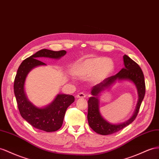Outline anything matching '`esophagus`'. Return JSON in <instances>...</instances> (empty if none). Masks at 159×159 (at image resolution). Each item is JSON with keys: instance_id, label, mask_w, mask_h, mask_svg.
Returning <instances> with one entry per match:
<instances>
[{"instance_id": "34e87169", "label": "esophagus", "mask_w": 159, "mask_h": 159, "mask_svg": "<svg viewBox=\"0 0 159 159\" xmlns=\"http://www.w3.org/2000/svg\"><path fill=\"white\" fill-rule=\"evenodd\" d=\"M85 97H86V95H85L83 93H79V94L76 95L77 98H84Z\"/></svg>"}]
</instances>
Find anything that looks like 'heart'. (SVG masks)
Returning <instances> with one entry per match:
<instances>
[{
	"label": "heart",
	"mask_w": 159,
	"mask_h": 159,
	"mask_svg": "<svg viewBox=\"0 0 159 159\" xmlns=\"http://www.w3.org/2000/svg\"><path fill=\"white\" fill-rule=\"evenodd\" d=\"M115 64L113 60L103 56L90 57L77 62L73 68L75 75L80 79L91 76V82L99 83L111 75Z\"/></svg>",
	"instance_id": "obj_1"
}]
</instances>
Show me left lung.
<instances>
[{
    "mask_svg": "<svg viewBox=\"0 0 159 159\" xmlns=\"http://www.w3.org/2000/svg\"><path fill=\"white\" fill-rule=\"evenodd\" d=\"M124 67L114 76L104 80L102 83L93 86L91 89V97L88 101L87 119L89 125L94 131L101 135H109L120 131L130 124L136 119L141 103L145 95V81L144 74L138 64L129 56H123ZM127 80L132 82L137 88L139 96L138 102L133 116L120 124H112L102 117L99 111V96L101 92L111 88L117 81Z\"/></svg>",
    "mask_w": 159,
    "mask_h": 159,
    "instance_id": "left-lung-1",
    "label": "left lung"
}]
</instances>
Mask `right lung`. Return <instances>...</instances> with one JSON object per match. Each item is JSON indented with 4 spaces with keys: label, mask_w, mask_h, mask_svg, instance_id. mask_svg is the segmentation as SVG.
Returning <instances> with one entry per match:
<instances>
[{
    "label": "right lung",
    "mask_w": 159,
    "mask_h": 159,
    "mask_svg": "<svg viewBox=\"0 0 159 159\" xmlns=\"http://www.w3.org/2000/svg\"><path fill=\"white\" fill-rule=\"evenodd\" d=\"M66 54L65 50L53 51L42 49L23 61L18 68L14 81V93L20 114L33 127L47 132H55L61 128L65 113L67 108L75 101V97L58 94L46 106L37 107L28 99L26 95L25 80L32 69L46 65L38 60L40 58L57 60Z\"/></svg>",
    "instance_id": "1"
}]
</instances>
